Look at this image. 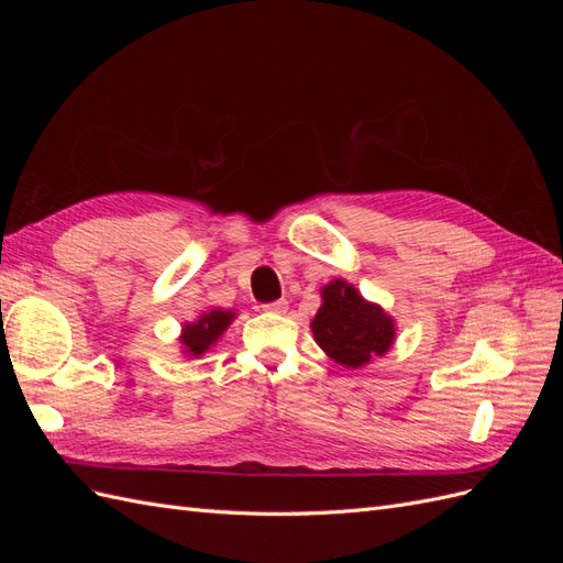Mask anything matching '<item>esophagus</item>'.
I'll list each match as a JSON object with an SVG mask.
<instances>
[{
    "mask_svg": "<svg viewBox=\"0 0 563 563\" xmlns=\"http://www.w3.org/2000/svg\"><path fill=\"white\" fill-rule=\"evenodd\" d=\"M265 310L272 312V314H284L288 310V300L282 298V300H275V302H267Z\"/></svg>",
    "mask_w": 563,
    "mask_h": 563,
    "instance_id": "obj_1",
    "label": "esophagus"
}]
</instances>
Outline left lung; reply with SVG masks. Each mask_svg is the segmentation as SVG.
Returning a JSON list of instances; mask_svg holds the SVG:
<instances>
[{"instance_id": "obj_1", "label": "left lung", "mask_w": 563, "mask_h": 563, "mask_svg": "<svg viewBox=\"0 0 563 563\" xmlns=\"http://www.w3.org/2000/svg\"><path fill=\"white\" fill-rule=\"evenodd\" d=\"M314 343L345 368H364L389 352L397 338L395 317L366 300L354 284L333 279L321 286V308L310 321Z\"/></svg>"}]
</instances>
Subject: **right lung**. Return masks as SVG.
Wrapping results in <instances>:
<instances>
[{"mask_svg": "<svg viewBox=\"0 0 563 563\" xmlns=\"http://www.w3.org/2000/svg\"><path fill=\"white\" fill-rule=\"evenodd\" d=\"M236 312L234 310H223V308H211L203 312L201 317H197L195 321H185L178 343H180V352L190 360H199V356L207 354L223 333L228 331L230 323L234 321Z\"/></svg>", "mask_w": 563, "mask_h": 563, "instance_id": "right-lung-1", "label": "right lung"}]
</instances>
